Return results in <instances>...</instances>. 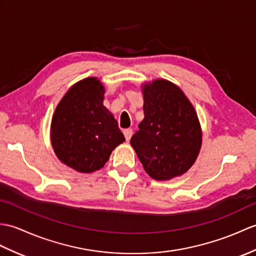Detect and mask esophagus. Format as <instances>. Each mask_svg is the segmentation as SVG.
Returning <instances> with one entry per match:
<instances>
[{
	"instance_id": "1",
	"label": "esophagus",
	"mask_w": 256,
	"mask_h": 256,
	"mask_svg": "<svg viewBox=\"0 0 256 256\" xmlns=\"http://www.w3.org/2000/svg\"><path fill=\"white\" fill-rule=\"evenodd\" d=\"M123 134H124V136H126V140H130V136H132V134H133V130H132V128H126V130H123Z\"/></svg>"
}]
</instances>
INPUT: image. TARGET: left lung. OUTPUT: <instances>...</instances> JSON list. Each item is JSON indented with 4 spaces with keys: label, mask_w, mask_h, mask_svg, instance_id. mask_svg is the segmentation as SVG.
I'll return each instance as SVG.
<instances>
[{
    "label": "left lung",
    "mask_w": 256,
    "mask_h": 256,
    "mask_svg": "<svg viewBox=\"0 0 256 256\" xmlns=\"http://www.w3.org/2000/svg\"><path fill=\"white\" fill-rule=\"evenodd\" d=\"M144 120L130 145L148 176L157 181L182 176L202 146V128L194 106L174 82L155 80L142 87Z\"/></svg>",
    "instance_id": "1"
}]
</instances>
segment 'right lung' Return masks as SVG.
Listing matches in <instances>:
<instances>
[{
	"label": "right lung",
	"instance_id": "add662e5",
	"mask_svg": "<svg viewBox=\"0 0 256 256\" xmlns=\"http://www.w3.org/2000/svg\"><path fill=\"white\" fill-rule=\"evenodd\" d=\"M104 87L87 77L70 87L56 106L51 144L61 162L82 174L101 169L126 140L114 114L104 106Z\"/></svg>",
	"mask_w": 256,
	"mask_h": 256
}]
</instances>
